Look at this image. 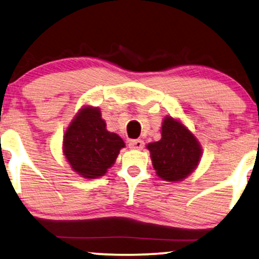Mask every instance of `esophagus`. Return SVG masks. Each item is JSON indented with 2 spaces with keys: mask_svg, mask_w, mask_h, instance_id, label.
Wrapping results in <instances>:
<instances>
[{
  "mask_svg": "<svg viewBox=\"0 0 259 259\" xmlns=\"http://www.w3.org/2000/svg\"><path fill=\"white\" fill-rule=\"evenodd\" d=\"M130 148H132V150H143V148H144V141L140 140V139L132 140L130 143Z\"/></svg>",
  "mask_w": 259,
  "mask_h": 259,
  "instance_id": "obj_1",
  "label": "esophagus"
}]
</instances>
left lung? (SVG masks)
I'll use <instances>...</instances> for the list:
<instances>
[{
  "label": "left lung",
  "instance_id": "8db88e82",
  "mask_svg": "<svg viewBox=\"0 0 259 259\" xmlns=\"http://www.w3.org/2000/svg\"><path fill=\"white\" fill-rule=\"evenodd\" d=\"M160 133V140L146 145L153 168L166 182H182L199 165L201 145L180 120L171 115L162 120Z\"/></svg>",
  "mask_w": 259,
  "mask_h": 259
}]
</instances>
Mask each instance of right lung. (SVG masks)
I'll list each match as a JSON object with an SVG mask.
<instances>
[{
  "mask_svg": "<svg viewBox=\"0 0 259 259\" xmlns=\"http://www.w3.org/2000/svg\"><path fill=\"white\" fill-rule=\"evenodd\" d=\"M125 143L106 128L99 107L86 105L79 109L66 128L62 153L74 172L84 179L105 176Z\"/></svg>",
  "mask_w": 259,
  "mask_h": 259,
  "instance_id": "right-lung-1",
  "label": "right lung"
}]
</instances>
